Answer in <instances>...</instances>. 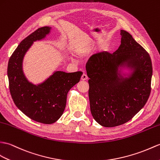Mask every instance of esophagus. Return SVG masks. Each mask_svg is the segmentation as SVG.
I'll use <instances>...</instances> for the list:
<instances>
[{"mask_svg":"<svg viewBox=\"0 0 160 160\" xmlns=\"http://www.w3.org/2000/svg\"><path fill=\"white\" fill-rule=\"evenodd\" d=\"M87 79H88V76H87V74L83 73L82 75L81 80H87Z\"/></svg>","mask_w":160,"mask_h":160,"instance_id":"obj_1","label":"esophagus"}]
</instances>
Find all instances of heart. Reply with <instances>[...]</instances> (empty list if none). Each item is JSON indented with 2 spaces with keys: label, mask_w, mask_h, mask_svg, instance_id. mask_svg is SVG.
<instances>
[{
  "label": "heart",
  "mask_w": 160,
  "mask_h": 160,
  "mask_svg": "<svg viewBox=\"0 0 160 160\" xmlns=\"http://www.w3.org/2000/svg\"><path fill=\"white\" fill-rule=\"evenodd\" d=\"M91 50V47L89 46H84L78 48L76 50V54L79 57H84L88 55Z\"/></svg>",
  "instance_id": "b5f03b06"
}]
</instances>
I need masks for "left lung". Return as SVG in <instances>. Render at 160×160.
Wrapping results in <instances>:
<instances>
[{
    "label": "left lung",
    "instance_id": "1",
    "mask_svg": "<svg viewBox=\"0 0 160 160\" xmlns=\"http://www.w3.org/2000/svg\"><path fill=\"white\" fill-rule=\"evenodd\" d=\"M121 45L114 53L92 54L86 70L92 117L112 128L125 123L146 104L153 73L149 54L127 31L121 30ZM124 69L129 73L122 72Z\"/></svg>",
    "mask_w": 160,
    "mask_h": 160
}]
</instances>
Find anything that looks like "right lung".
<instances>
[{
    "label": "right lung",
    "mask_w": 160,
    "mask_h": 160,
    "mask_svg": "<svg viewBox=\"0 0 160 160\" xmlns=\"http://www.w3.org/2000/svg\"><path fill=\"white\" fill-rule=\"evenodd\" d=\"M52 27L36 30L20 42L9 60L7 76L13 102L25 115L37 122L52 124L64 112L69 91L80 80L82 72L55 71L43 82L34 84L26 78L22 64L27 51L36 41L46 38Z\"/></svg>",
    "instance_id": "obj_1"
}]
</instances>
